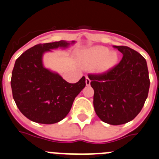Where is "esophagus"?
<instances>
[{
    "label": "esophagus",
    "instance_id": "1",
    "mask_svg": "<svg viewBox=\"0 0 159 159\" xmlns=\"http://www.w3.org/2000/svg\"><path fill=\"white\" fill-rule=\"evenodd\" d=\"M85 83H86V85L89 86L90 85V84H91V80H90V78L89 77H86V79H85Z\"/></svg>",
    "mask_w": 159,
    "mask_h": 159
}]
</instances>
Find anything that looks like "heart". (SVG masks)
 I'll return each mask as SVG.
<instances>
[{"label":"heart","instance_id":"heart-1","mask_svg":"<svg viewBox=\"0 0 159 159\" xmlns=\"http://www.w3.org/2000/svg\"><path fill=\"white\" fill-rule=\"evenodd\" d=\"M118 55L111 52L107 48L97 46L86 50L79 56V64L84 68L95 69L98 73H105L110 70L118 62Z\"/></svg>","mask_w":159,"mask_h":159}]
</instances>
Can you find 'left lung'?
<instances>
[{
    "label": "left lung",
    "instance_id": "obj_1",
    "mask_svg": "<svg viewBox=\"0 0 159 159\" xmlns=\"http://www.w3.org/2000/svg\"><path fill=\"white\" fill-rule=\"evenodd\" d=\"M123 57L110 70L89 75L94 111L102 121L118 125L134 119L148 97L150 81L146 60L127 46H114Z\"/></svg>",
    "mask_w": 159,
    "mask_h": 159
}]
</instances>
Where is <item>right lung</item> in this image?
<instances>
[{
	"label": "right lung",
	"instance_id": "1",
	"mask_svg": "<svg viewBox=\"0 0 159 159\" xmlns=\"http://www.w3.org/2000/svg\"><path fill=\"white\" fill-rule=\"evenodd\" d=\"M75 43L60 41L37 44L16 60L11 81L13 98L20 111L30 121L47 125L61 121L85 87L84 76L70 84L43 65L44 53L67 48Z\"/></svg>",
	"mask_w": 159,
	"mask_h": 159
}]
</instances>
